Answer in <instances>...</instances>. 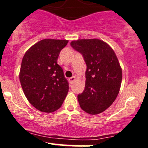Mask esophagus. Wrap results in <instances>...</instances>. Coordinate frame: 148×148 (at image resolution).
I'll return each instance as SVG.
<instances>
[{
  "label": "esophagus",
  "instance_id": "obj_1",
  "mask_svg": "<svg viewBox=\"0 0 148 148\" xmlns=\"http://www.w3.org/2000/svg\"><path fill=\"white\" fill-rule=\"evenodd\" d=\"M69 80L70 81H71V83H73V82L75 81V76H73V77H71Z\"/></svg>",
  "mask_w": 148,
  "mask_h": 148
}]
</instances>
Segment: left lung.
I'll return each instance as SVG.
<instances>
[{"instance_id": "8db88e82", "label": "left lung", "mask_w": 148, "mask_h": 148, "mask_svg": "<svg viewBox=\"0 0 148 148\" xmlns=\"http://www.w3.org/2000/svg\"><path fill=\"white\" fill-rule=\"evenodd\" d=\"M86 63V85L77 96L80 108L89 114H99L113 103L119 92L122 71L114 51L103 41L81 39L71 42Z\"/></svg>"}]
</instances>
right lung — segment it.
<instances>
[{"label": "right lung", "mask_w": 148, "mask_h": 148, "mask_svg": "<svg viewBox=\"0 0 148 148\" xmlns=\"http://www.w3.org/2000/svg\"><path fill=\"white\" fill-rule=\"evenodd\" d=\"M65 39H45L26 52L21 62L19 80L26 99L39 111L51 113L62 106L69 90L62 68L58 64Z\"/></svg>", "instance_id": "add662e5"}]
</instances>
